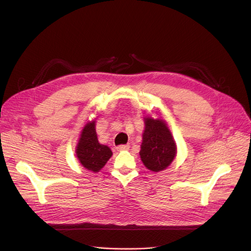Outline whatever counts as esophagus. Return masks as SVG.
I'll return each mask as SVG.
<instances>
[{"label":"esophagus","mask_w":251,"mask_h":251,"mask_svg":"<svg viewBox=\"0 0 251 251\" xmlns=\"http://www.w3.org/2000/svg\"><path fill=\"white\" fill-rule=\"evenodd\" d=\"M116 149L117 151H126L130 149V146H127V144H121V146H118Z\"/></svg>","instance_id":"esophagus-1"}]
</instances>
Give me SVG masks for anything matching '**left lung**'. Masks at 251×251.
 Returning a JSON list of instances; mask_svg holds the SVG:
<instances>
[{
    "label": "left lung",
    "instance_id": "obj_1",
    "mask_svg": "<svg viewBox=\"0 0 251 251\" xmlns=\"http://www.w3.org/2000/svg\"><path fill=\"white\" fill-rule=\"evenodd\" d=\"M141 150L139 151L144 166L151 172H161L173 162L177 147L170 128L162 119L144 118Z\"/></svg>",
    "mask_w": 251,
    "mask_h": 251
}]
</instances>
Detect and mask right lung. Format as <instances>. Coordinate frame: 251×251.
Masks as SVG:
<instances>
[{
	"label": "right lung",
	"mask_w": 251,
	"mask_h": 251,
	"mask_svg": "<svg viewBox=\"0 0 251 251\" xmlns=\"http://www.w3.org/2000/svg\"><path fill=\"white\" fill-rule=\"evenodd\" d=\"M75 151L83 168L94 173L100 172L113 155L109 147L98 142L95 120L82 128Z\"/></svg>",
	"instance_id": "add662e5"
}]
</instances>
